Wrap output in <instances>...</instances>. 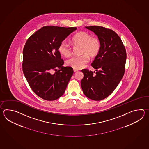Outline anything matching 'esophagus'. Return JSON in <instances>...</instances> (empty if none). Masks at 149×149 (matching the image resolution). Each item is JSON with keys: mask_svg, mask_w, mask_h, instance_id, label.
<instances>
[{"mask_svg": "<svg viewBox=\"0 0 149 149\" xmlns=\"http://www.w3.org/2000/svg\"><path fill=\"white\" fill-rule=\"evenodd\" d=\"M78 70H77L76 69H73V71H74V72H78Z\"/></svg>", "mask_w": 149, "mask_h": 149, "instance_id": "34e87169", "label": "esophagus"}]
</instances>
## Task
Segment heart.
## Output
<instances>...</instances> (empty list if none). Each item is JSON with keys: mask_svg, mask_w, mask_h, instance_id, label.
<instances>
[{"mask_svg": "<svg viewBox=\"0 0 149 149\" xmlns=\"http://www.w3.org/2000/svg\"><path fill=\"white\" fill-rule=\"evenodd\" d=\"M74 45H80V56H74L70 57L66 62L67 65L76 69H80L85 66L89 61L90 57H95L101 49V43L98 39L93 38L91 35L86 32H80L76 34L71 39ZM58 51L64 56H70L72 52V48L66 41L61 42Z\"/></svg>", "mask_w": 149, "mask_h": 149, "instance_id": "obj_1", "label": "heart"}]
</instances>
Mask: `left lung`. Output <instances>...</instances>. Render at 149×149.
<instances>
[{
    "instance_id": "left-lung-1",
    "label": "left lung",
    "mask_w": 149,
    "mask_h": 149,
    "mask_svg": "<svg viewBox=\"0 0 149 149\" xmlns=\"http://www.w3.org/2000/svg\"><path fill=\"white\" fill-rule=\"evenodd\" d=\"M85 28L97 36L101 49L91 64L96 73L87 69L81 70L84 78L81 86L86 97L100 101L110 95L123 78L126 52L121 39L114 31L98 26Z\"/></svg>"
}]
</instances>
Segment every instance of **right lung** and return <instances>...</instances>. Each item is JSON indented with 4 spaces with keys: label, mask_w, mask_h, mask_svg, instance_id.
<instances>
[{
    "label": "right lung",
    "mask_w": 149,
    "mask_h": 149,
    "mask_svg": "<svg viewBox=\"0 0 149 149\" xmlns=\"http://www.w3.org/2000/svg\"><path fill=\"white\" fill-rule=\"evenodd\" d=\"M76 29L46 26L35 32L25 43L23 72L32 90L44 100H56L67 88L73 70L71 67H63L58 47Z\"/></svg>",
    "instance_id": "obj_1"
}]
</instances>
